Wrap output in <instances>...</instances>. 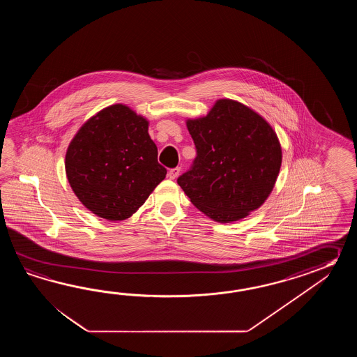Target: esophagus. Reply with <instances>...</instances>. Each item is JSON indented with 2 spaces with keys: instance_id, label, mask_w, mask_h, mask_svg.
<instances>
[{
  "instance_id": "1",
  "label": "esophagus",
  "mask_w": 357,
  "mask_h": 357,
  "mask_svg": "<svg viewBox=\"0 0 357 357\" xmlns=\"http://www.w3.org/2000/svg\"><path fill=\"white\" fill-rule=\"evenodd\" d=\"M180 172H181V168L180 167L171 168L168 171V177L171 180H175V178H177V176L180 175Z\"/></svg>"
}]
</instances>
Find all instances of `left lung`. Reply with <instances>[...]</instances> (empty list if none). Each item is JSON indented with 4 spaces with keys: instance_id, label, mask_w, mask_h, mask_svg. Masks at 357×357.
Segmentation results:
<instances>
[{
    "instance_id": "1",
    "label": "left lung",
    "mask_w": 357,
    "mask_h": 357,
    "mask_svg": "<svg viewBox=\"0 0 357 357\" xmlns=\"http://www.w3.org/2000/svg\"><path fill=\"white\" fill-rule=\"evenodd\" d=\"M186 125L197 157L177 183L191 203L222 223L258 209L281 168V145L271 125L231 99L217 100L205 117Z\"/></svg>"
}]
</instances>
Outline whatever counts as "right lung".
I'll use <instances>...</instances> for the list:
<instances>
[{
  "instance_id": "obj_1",
  "label": "right lung",
  "mask_w": 357,
  "mask_h": 357,
  "mask_svg": "<svg viewBox=\"0 0 357 357\" xmlns=\"http://www.w3.org/2000/svg\"><path fill=\"white\" fill-rule=\"evenodd\" d=\"M148 134V121L114 105L84 123L66 152V176L91 212L123 220L144 204L167 174Z\"/></svg>"
}]
</instances>
